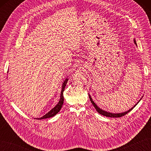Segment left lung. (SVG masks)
<instances>
[{"label": "left lung", "instance_id": "8db88e82", "mask_svg": "<svg viewBox=\"0 0 151 151\" xmlns=\"http://www.w3.org/2000/svg\"><path fill=\"white\" fill-rule=\"evenodd\" d=\"M134 43H135L136 44L135 40H134ZM89 99H90V101H91V102L92 103V104L93 105V106L95 108L96 110H97L99 114L102 115H104V116H106V117H122V116H124V115H125L129 113V111H130L131 110H132V109L134 108V107H135V106L139 102H137V103L135 106H134V107H132V108L130 109L129 110H128L127 111H125V112H124V113H121V114H112V113H110V112H107V111H104V110H102V109H101L100 108H99V107L97 106L95 104V102H94L93 101L92 99H91V96L89 95Z\"/></svg>", "mask_w": 151, "mask_h": 151}]
</instances>
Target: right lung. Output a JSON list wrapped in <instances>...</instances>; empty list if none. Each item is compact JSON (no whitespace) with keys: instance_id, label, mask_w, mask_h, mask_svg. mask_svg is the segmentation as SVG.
<instances>
[{"instance_id":"obj_1","label":"right lung","mask_w":151,"mask_h":151,"mask_svg":"<svg viewBox=\"0 0 151 151\" xmlns=\"http://www.w3.org/2000/svg\"><path fill=\"white\" fill-rule=\"evenodd\" d=\"M67 81H68V79H66L65 81H64V82L63 83L62 89V91H61V95H60V101H59L58 103V104L54 108H52L50 111H49L47 114L45 115L44 116H43L42 117H41V118H38L37 119H47V118L52 117L54 116L55 115H56L60 111V110H61V108H62V105L63 104L64 98H63V91H64V89H65V86L67 84Z\"/></svg>"}]
</instances>
